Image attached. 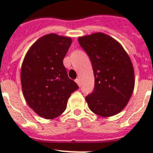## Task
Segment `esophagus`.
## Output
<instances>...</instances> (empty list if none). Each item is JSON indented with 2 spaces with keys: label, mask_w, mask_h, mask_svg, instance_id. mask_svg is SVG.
<instances>
[{
  "label": "esophagus",
  "mask_w": 153,
  "mask_h": 153,
  "mask_svg": "<svg viewBox=\"0 0 153 153\" xmlns=\"http://www.w3.org/2000/svg\"><path fill=\"white\" fill-rule=\"evenodd\" d=\"M75 82H76L77 84L79 85V86H80V85H81V82H80V79H75Z\"/></svg>",
  "instance_id": "obj_1"
}]
</instances>
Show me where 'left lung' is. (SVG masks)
<instances>
[{"label":"left lung","instance_id":"1","mask_svg":"<svg viewBox=\"0 0 153 153\" xmlns=\"http://www.w3.org/2000/svg\"><path fill=\"white\" fill-rule=\"evenodd\" d=\"M79 43L89 57L95 76L93 91L85 96L88 107L99 116H114L126 106L134 90L130 57L117 41L104 33L79 37Z\"/></svg>","mask_w":153,"mask_h":153}]
</instances>
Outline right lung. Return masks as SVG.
<instances>
[{
  "label": "right lung",
  "mask_w": 153,
  "mask_h": 153,
  "mask_svg": "<svg viewBox=\"0 0 153 153\" xmlns=\"http://www.w3.org/2000/svg\"><path fill=\"white\" fill-rule=\"evenodd\" d=\"M71 44L69 37L54 33L44 36L30 47L22 65L24 97L31 108L46 119L60 116L71 94L79 88L63 65Z\"/></svg>",
  "instance_id": "add662e5"
}]
</instances>
